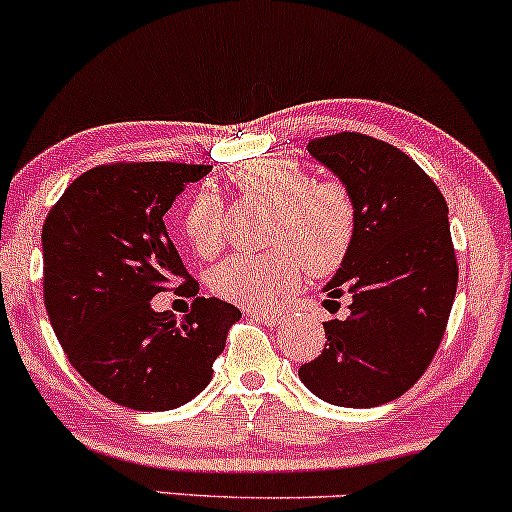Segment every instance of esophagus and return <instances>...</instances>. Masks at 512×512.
Wrapping results in <instances>:
<instances>
[{"mask_svg": "<svg viewBox=\"0 0 512 512\" xmlns=\"http://www.w3.org/2000/svg\"><path fill=\"white\" fill-rule=\"evenodd\" d=\"M248 315L255 317V320H260L262 325H267V327L279 325V320H281V313H276V310H248Z\"/></svg>", "mask_w": 512, "mask_h": 512, "instance_id": "34e87169", "label": "esophagus"}]
</instances>
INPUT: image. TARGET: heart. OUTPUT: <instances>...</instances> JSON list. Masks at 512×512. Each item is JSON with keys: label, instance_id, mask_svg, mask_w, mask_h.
Masks as SVG:
<instances>
[{"label": "heart", "instance_id": "obj_1", "mask_svg": "<svg viewBox=\"0 0 512 512\" xmlns=\"http://www.w3.org/2000/svg\"><path fill=\"white\" fill-rule=\"evenodd\" d=\"M243 195L272 204L267 219V252H240L216 264L209 286L223 301L264 308L301 284L303 269L313 276L337 272L356 238V202L339 180H313L296 161L267 156L233 173ZM182 233L197 255L209 257L223 243V204L204 187L187 202Z\"/></svg>", "mask_w": 512, "mask_h": 512}]
</instances>
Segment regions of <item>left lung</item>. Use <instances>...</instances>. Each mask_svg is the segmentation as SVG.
Returning a JSON list of instances; mask_svg holds the SVG:
<instances>
[{"instance_id": "8db88e82", "label": "left lung", "mask_w": 512, "mask_h": 512, "mask_svg": "<svg viewBox=\"0 0 512 512\" xmlns=\"http://www.w3.org/2000/svg\"><path fill=\"white\" fill-rule=\"evenodd\" d=\"M308 151L349 187L356 238L322 289L349 293V317L325 322V349L298 378L322 402L380 407L421 378L448 325L457 291L448 204L404 151L366 134L315 139Z\"/></svg>"}]
</instances>
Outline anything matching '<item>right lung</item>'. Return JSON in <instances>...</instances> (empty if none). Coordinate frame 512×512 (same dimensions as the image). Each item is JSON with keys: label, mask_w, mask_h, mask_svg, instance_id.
Instances as JSON below:
<instances>
[{"label": "right lung", "mask_w": 512, "mask_h": 512, "mask_svg": "<svg viewBox=\"0 0 512 512\" xmlns=\"http://www.w3.org/2000/svg\"><path fill=\"white\" fill-rule=\"evenodd\" d=\"M211 166L115 163L64 190L43 223V291L50 325L88 385L122 407L168 411L214 375L236 305L195 298L185 320L151 298L187 276L163 216ZM187 289L199 291L197 281Z\"/></svg>", "instance_id": "add662e5"}]
</instances>
